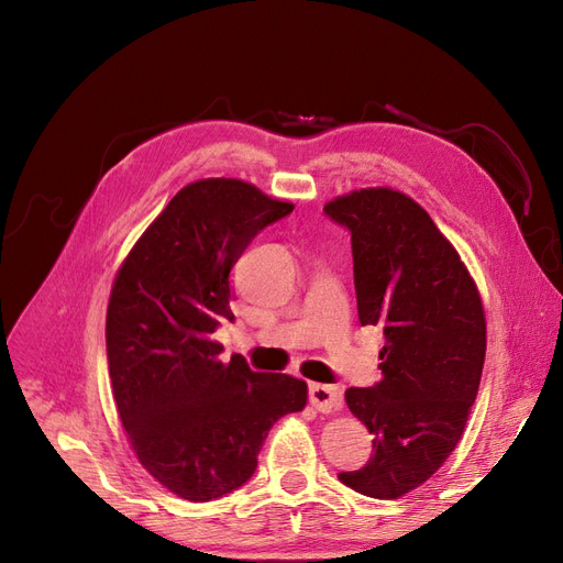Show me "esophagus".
I'll return each instance as SVG.
<instances>
[{"instance_id":"esophagus-1","label":"esophagus","mask_w":563,"mask_h":563,"mask_svg":"<svg viewBox=\"0 0 563 563\" xmlns=\"http://www.w3.org/2000/svg\"><path fill=\"white\" fill-rule=\"evenodd\" d=\"M310 404L319 410V412H335L342 408L344 399L342 393L333 386H321V383H312L310 386Z\"/></svg>"}]
</instances>
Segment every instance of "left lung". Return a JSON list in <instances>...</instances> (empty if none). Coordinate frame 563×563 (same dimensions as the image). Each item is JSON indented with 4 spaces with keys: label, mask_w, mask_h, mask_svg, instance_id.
Wrapping results in <instances>:
<instances>
[{
    "label": "left lung",
    "mask_w": 563,
    "mask_h": 563,
    "mask_svg": "<svg viewBox=\"0 0 563 563\" xmlns=\"http://www.w3.org/2000/svg\"><path fill=\"white\" fill-rule=\"evenodd\" d=\"M323 214L351 232L361 323L386 335L383 378L344 395L374 435L372 456L338 477L395 499L424 484L461 440L486 356L482 299L454 246L406 194L361 189Z\"/></svg>",
    "instance_id": "1"
}]
</instances>
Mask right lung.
Returning a JSON list of instances; mask_svg holds the SVG:
<instances>
[{
    "label": "right lung",
    "instance_id": "obj_1",
    "mask_svg": "<svg viewBox=\"0 0 563 563\" xmlns=\"http://www.w3.org/2000/svg\"><path fill=\"white\" fill-rule=\"evenodd\" d=\"M294 205L242 180L177 191L118 272L107 361L118 416L141 465L189 501L244 486L269 429L303 410L306 380L221 363L214 333L230 310V272L255 234Z\"/></svg>",
    "mask_w": 563,
    "mask_h": 563
}]
</instances>
